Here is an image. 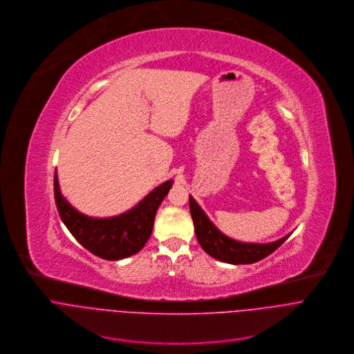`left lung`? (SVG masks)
<instances>
[{
	"label": "left lung",
	"mask_w": 354,
	"mask_h": 354,
	"mask_svg": "<svg viewBox=\"0 0 354 354\" xmlns=\"http://www.w3.org/2000/svg\"><path fill=\"white\" fill-rule=\"evenodd\" d=\"M189 212L194 221L195 234L198 243L203 248L206 254L214 257L219 261L240 265V263H254L265 257L270 255L274 250H277L289 237H283L274 243L269 244H247L232 240L221 233L205 215V212L199 207V205L189 195Z\"/></svg>",
	"instance_id": "1"
}]
</instances>
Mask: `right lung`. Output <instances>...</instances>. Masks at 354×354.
I'll return each instance as SVG.
<instances>
[{
  "instance_id": "add662e5",
  "label": "right lung",
  "mask_w": 354,
  "mask_h": 354,
  "mask_svg": "<svg viewBox=\"0 0 354 354\" xmlns=\"http://www.w3.org/2000/svg\"><path fill=\"white\" fill-rule=\"evenodd\" d=\"M171 184V180L166 181L127 214L109 219L88 218L71 206L59 192L57 174H54V198L61 221L77 241L96 257L115 261L144 248L153 229L156 210Z\"/></svg>"
}]
</instances>
